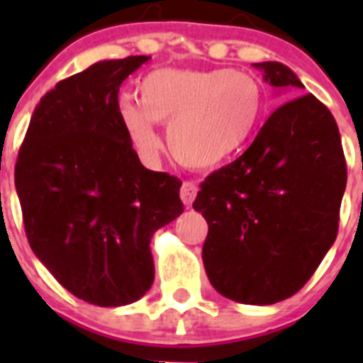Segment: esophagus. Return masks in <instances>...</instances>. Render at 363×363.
<instances>
[{
	"mask_svg": "<svg viewBox=\"0 0 363 363\" xmlns=\"http://www.w3.org/2000/svg\"><path fill=\"white\" fill-rule=\"evenodd\" d=\"M198 194V185L194 182H184L182 189H179V196H182V201H184L187 207H191L194 198Z\"/></svg>",
	"mask_w": 363,
	"mask_h": 363,
	"instance_id": "1",
	"label": "esophagus"
}]
</instances>
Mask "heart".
<instances>
[{"instance_id": "obj_1", "label": "heart", "mask_w": 363, "mask_h": 363, "mask_svg": "<svg viewBox=\"0 0 363 363\" xmlns=\"http://www.w3.org/2000/svg\"><path fill=\"white\" fill-rule=\"evenodd\" d=\"M264 92L249 74L229 69H156L140 82V101L121 96L118 114L134 145L160 149L158 123L182 163L211 169L242 152L262 121Z\"/></svg>"}]
</instances>
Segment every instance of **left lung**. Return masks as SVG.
<instances>
[{"label":"left lung","mask_w":363,"mask_h":363,"mask_svg":"<svg viewBox=\"0 0 363 363\" xmlns=\"http://www.w3.org/2000/svg\"><path fill=\"white\" fill-rule=\"evenodd\" d=\"M256 69L289 98L303 89L284 63ZM345 184L331 111L313 94L287 99L238 160L205 178L192 203L209 225L201 258L214 289L249 306L296 294L335 243Z\"/></svg>","instance_id":"left-lung-1"}]
</instances>
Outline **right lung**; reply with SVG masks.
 <instances>
[{
    "mask_svg": "<svg viewBox=\"0 0 363 363\" xmlns=\"http://www.w3.org/2000/svg\"><path fill=\"white\" fill-rule=\"evenodd\" d=\"M147 62H98L56 83L32 112L16 162L30 249L69 293L99 307L150 289V238L184 213L182 182L142 165L118 114L120 85Z\"/></svg>",
    "mask_w": 363,
    "mask_h": 363,
    "instance_id": "add662e5",
    "label": "right lung"
}]
</instances>
